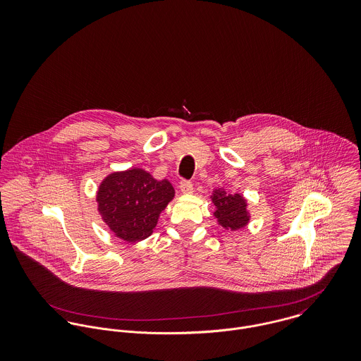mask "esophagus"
<instances>
[{"label": "esophagus", "mask_w": 361, "mask_h": 361, "mask_svg": "<svg viewBox=\"0 0 361 361\" xmlns=\"http://www.w3.org/2000/svg\"><path fill=\"white\" fill-rule=\"evenodd\" d=\"M179 188H180V192H182L183 195H190V193H193V185H192L190 180H182L180 185H179Z\"/></svg>", "instance_id": "obj_1"}]
</instances>
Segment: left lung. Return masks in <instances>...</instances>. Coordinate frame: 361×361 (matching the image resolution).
Wrapping results in <instances>:
<instances>
[{
    "mask_svg": "<svg viewBox=\"0 0 361 361\" xmlns=\"http://www.w3.org/2000/svg\"><path fill=\"white\" fill-rule=\"evenodd\" d=\"M209 197L215 207L212 214L224 229L239 231L250 222L247 199L242 193H229L224 188H218Z\"/></svg>",
    "mask_w": 361,
    "mask_h": 361,
    "instance_id": "8db88e82",
    "label": "left lung"
}]
</instances>
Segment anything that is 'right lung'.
Returning a JSON list of instances; mask_svg holds the SVG:
<instances>
[{"mask_svg": "<svg viewBox=\"0 0 361 361\" xmlns=\"http://www.w3.org/2000/svg\"><path fill=\"white\" fill-rule=\"evenodd\" d=\"M168 179L158 180L142 168L108 173L97 188V209L109 231L128 243L153 235L161 212L173 200Z\"/></svg>", "mask_w": 361, "mask_h": 361, "instance_id": "add662e5", "label": "right lung"}]
</instances>
